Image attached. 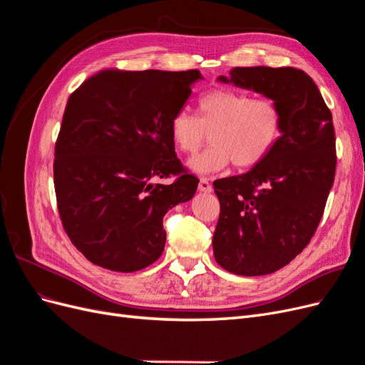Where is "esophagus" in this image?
Returning <instances> with one entry per match:
<instances>
[{"label":"esophagus","instance_id":"esophagus-1","mask_svg":"<svg viewBox=\"0 0 365 365\" xmlns=\"http://www.w3.org/2000/svg\"><path fill=\"white\" fill-rule=\"evenodd\" d=\"M197 190L202 193H210L213 189H212V184H210V181L207 178H201L200 185H197Z\"/></svg>","mask_w":365,"mask_h":365}]
</instances>
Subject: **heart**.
<instances>
[{
	"instance_id": "b5f03b06",
	"label": "heart",
	"mask_w": 365,
	"mask_h": 365,
	"mask_svg": "<svg viewBox=\"0 0 365 365\" xmlns=\"http://www.w3.org/2000/svg\"><path fill=\"white\" fill-rule=\"evenodd\" d=\"M283 117L269 98H252L248 93L217 88L201 96L197 117L180 111L170 120L173 146L192 153L210 134V145L196 153L187 168L197 175L227 169H251L264 160L282 134Z\"/></svg>"
}]
</instances>
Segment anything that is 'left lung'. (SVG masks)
I'll use <instances>...</instances> for the list:
<instances>
[{
	"mask_svg": "<svg viewBox=\"0 0 365 365\" xmlns=\"http://www.w3.org/2000/svg\"><path fill=\"white\" fill-rule=\"evenodd\" d=\"M217 82L271 98L283 117L263 161L213 182L220 202L216 262L247 277L271 274L306 248L322 220L336 168L332 114L303 70L236 67Z\"/></svg>",
	"mask_w": 365,
	"mask_h": 365,
	"instance_id": "obj_1",
	"label": "left lung"
}]
</instances>
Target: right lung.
I'll use <instances>...</instances> for the list:
<instances>
[{"instance_id": "right-lung-1", "label": "right lung", "mask_w": 365, "mask_h": 365, "mask_svg": "<svg viewBox=\"0 0 365 365\" xmlns=\"http://www.w3.org/2000/svg\"><path fill=\"white\" fill-rule=\"evenodd\" d=\"M201 79L197 70H106L70 96L54 190L65 231L94 264L134 272L161 256L164 215L200 182L182 172L169 125ZM170 174L179 175L173 185L153 184Z\"/></svg>"}]
</instances>
